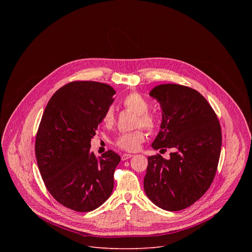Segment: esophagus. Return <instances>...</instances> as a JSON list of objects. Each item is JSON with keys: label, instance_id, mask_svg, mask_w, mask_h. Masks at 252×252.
Returning <instances> with one entry per match:
<instances>
[{"label": "esophagus", "instance_id": "1", "mask_svg": "<svg viewBox=\"0 0 252 252\" xmlns=\"http://www.w3.org/2000/svg\"><path fill=\"white\" fill-rule=\"evenodd\" d=\"M133 156L132 155H130V154H124L123 156H122V159L123 160H126V159H128V158H132Z\"/></svg>", "mask_w": 252, "mask_h": 252}]
</instances>
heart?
Instances as JSON below:
<instances>
[{"label":"heart","mask_w":252,"mask_h":252,"mask_svg":"<svg viewBox=\"0 0 252 252\" xmlns=\"http://www.w3.org/2000/svg\"><path fill=\"white\" fill-rule=\"evenodd\" d=\"M123 104L127 110L131 111L135 115H137L136 119V126H142L148 130H154L157 126L158 121L156 117L149 113L150 111V102L149 100L143 97L141 94L137 93H130L126 94L123 100ZM116 122L115 111L112 106L107 107L102 115V123L105 126H112ZM145 140V133L142 130L137 129L130 132L122 133L116 141V145L126 152H134L136 151L140 143Z\"/></svg>","instance_id":"heart-1"}]
</instances>
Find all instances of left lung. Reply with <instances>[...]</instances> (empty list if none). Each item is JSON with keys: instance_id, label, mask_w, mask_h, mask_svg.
I'll return each instance as SVG.
<instances>
[{"instance_id": "obj_1", "label": "left lung", "mask_w": 252, "mask_h": 252, "mask_svg": "<svg viewBox=\"0 0 252 252\" xmlns=\"http://www.w3.org/2000/svg\"><path fill=\"white\" fill-rule=\"evenodd\" d=\"M150 95L161 109L160 129L152 148H168L172 153L168 159L159 155L148 158L143 189L157 206L182 210L198 200L213 181L221 150L220 125L207 100L193 89L161 84Z\"/></svg>"}]
</instances>
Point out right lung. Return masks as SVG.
Returning a JSON list of instances; mask_svg holds the SVG:
<instances>
[{
	"label": "right lung",
	"mask_w": 252,
	"mask_h": 252,
	"mask_svg": "<svg viewBox=\"0 0 252 252\" xmlns=\"http://www.w3.org/2000/svg\"><path fill=\"white\" fill-rule=\"evenodd\" d=\"M116 91L97 82H73L49 100L35 137V158L53 197L79 212L99 207L114 189V173L121 157L107 151L99 158L91 140Z\"/></svg>",
	"instance_id": "1"
}]
</instances>
